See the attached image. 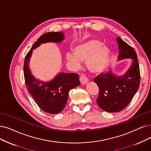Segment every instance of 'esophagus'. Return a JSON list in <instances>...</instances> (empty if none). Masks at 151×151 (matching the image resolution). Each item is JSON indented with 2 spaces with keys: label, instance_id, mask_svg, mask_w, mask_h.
Returning <instances> with one entry per match:
<instances>
[{
  "label": "esophagus",
  "instance_id": "34e87169",
  "mask_svg": "<svg viewBox=\"0 0 151 151\" xmlns=\"http://www.w3.org/2000/svg\"><path fill=\"white\" fill-rule=\"evenodd\" d=\"M80 81L82 85H86L88 82V79L84 75H81L80 77Z\"/></svg>",
  "mask_w": 151,
  "mask_h": 151
}]
</instances>
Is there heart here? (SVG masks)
I'll return each instance as SVG.
<instances>
[{"label": "heart", "instance_id": "heart-1", "mask_svg": "<svg viewBox=\"0 0 151 151\" xmlns=\"http://www.w3.org/2000/svg\"><path fill=\"white\" fill-rule=\"evenodd\" d=\"M110 49L106 45L97 40L92 39L76 45L73 52H66L65 59L75 69L81 68L82 61H86L90 72L99 74L106 68L110 61Z\"/></svg>", "mask_w": 151, "mask_h": 151}]
</instances>
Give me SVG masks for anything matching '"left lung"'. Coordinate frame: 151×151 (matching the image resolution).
<instances>
[{
  "label": "left lung",
  "instance_id": "8db88e82",
  "mask_svg": "<svg viewBox=\"0 0 151 151\" xmlns=\"http://www.w3.org/2000/svg\"><path fill=\"white\" fill-rule=\"evenodd\" d=\"M116 41L119 50L118 61L125 59L132 60L128 69L120 76L110 70L93 79L100 91L96 103L101 109L110 113L119 112L127 106L140 83L139 66L134 50L119 37Z\"/></svg>",
  "mask_w": 151,
  "mask_h": 151
}]
</instances>
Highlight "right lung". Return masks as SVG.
<instances>
[{
    "label": "right lung",
    "instance_id": "obj_1",
    "mask_svg": "<svg viewBox=\"0 0 151 151\" xmlns=\"http://www.w3.org/2000/svg\"><path fill=\"white\" fill-rule=\"evenodd\" d=\"M64 40V33L50 32L43 34L37 40L25 56L23 66L24 77L29 93L37 102L41 109L50 114H57L63 111L67 103L69 92L80 85L77 74L59 72L50 81L37 79L29 69V60L33 50L42 43H61Z\"/></svg>",
    "mask_w": 151,
    "mask_h": 151
}]
</instances>
